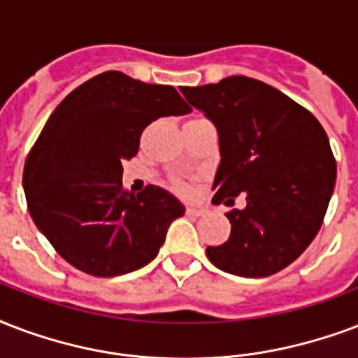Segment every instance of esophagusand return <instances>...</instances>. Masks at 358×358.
<instances>
[{
	"instance_id": "1",
	"label": "esophagus",
	"mask_w": 358,
	"mask_h": 358,
	"mask_svg": "<svg viewBox=\"0 0 358 358\" xmlns=\"http://www.w3.org/2000/svg\"><path fill=\"white\" fill-rule=\"evenodd\" d=\"M204 212H206V210L199 208V206H187V208H185V214L195 215V217H199V215H204Z\"/></svg>"
}]
</instances>
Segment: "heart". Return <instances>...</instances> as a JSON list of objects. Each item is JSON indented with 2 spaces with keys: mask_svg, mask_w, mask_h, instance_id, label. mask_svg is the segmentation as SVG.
Returning a JSON list of instances; mask_svg holds the SVG:
<instances>
[{
  "mask_svg": "<svg viewBox=\"0 0 358 358\" xmlns=\"http://www.w3.org/2000/svg\"><path fill=\"white\" fill-rule=\"evenodd\" d=\"M174 189L178 191V193H187V191H189V185L185 184V182H182V180H176V182H174Z\"/></svg>",
  "mask_w": 358,
  "mask_h": 358,
  "instance_id": "obj_1",
  "label": "heart"
}]
</instances>
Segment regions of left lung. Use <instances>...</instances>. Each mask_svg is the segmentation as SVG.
I'll return each instance as SVG.
<instances>
[{"mask_svg":"<svg viewBox=\"0 0 358 358\" xmlns=\"http://www.w3.org/2000/svg\"><path fill=\"white\" fill-rule=\"evenodd\" d=\"M180 92L220 133L212 203L233 206L242 191L248 201L227 212L231 236L206 248L210 263L245 278L280 272L315 238L334 189L336 159L323 125L280 90L248 76Z\"/></svg>","mask_w":358,"mask_h":358,"instance_id":"obj_1","label":"left lung"}]
</instances>
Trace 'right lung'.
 Wrapping results in <instances>:
<instances>
[{"mask_svg": "<svg viewBox=\"0 0 358 358\" xmlns=\"http://www.w3.org/2000/svg\"><path fill=\"white\" fill-rule=\"evenodd\" d=\"M173 86L106 71L65 97L24 165L27 210L52 248L75 268L110 278L157 255L184 206L157 185L129 193L122 163L161 116L189 113Z\"/></svg>", "mask_w": 358, "mask_h": 358, "instance_id": "right-lung-1", "label": "right lung"}]
</instances>
